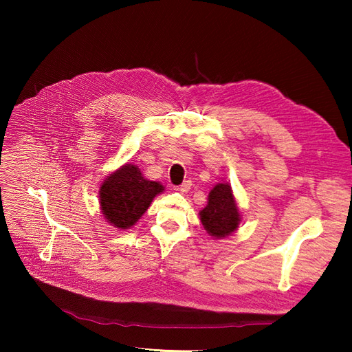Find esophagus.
I'll return each instance as SVG.
<instances>
[{
    "label": "esophagus",
    "instance_id": "esophagus-1",
    "mask_svg": "<svg viewBox=\"0 0 352 352\" xmlns=\"http://www.w3.org/2000/svg\"><path fill=\"white\" fill-rule=\"evenodd\" d=\"M191 187H192V182H191L190 179H187V181H184L177 190H178L181 194H187V192H190Z\"/></svg>",
    "mask_w": 352,
    "mask_h": 352
}]
</instances>
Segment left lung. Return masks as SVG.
Returning <instances> with one entry per match:
<instances>
[{
    "instance_id": "obj_1",
    "label": "left lung",
    "mask_w": 352,
    "mask_h": 352,
    "mask_svg": "<svg viewBox=\"0 0 352 352\" xmlns=\"http://www.w3.org/2000/svg\"><path fill=\"white\" fill-rule=\"evenodd\" d=\"M204 230L215 239H223L235 232L241 223V214L234 197L231 184L219 182L208 194V204L199 211Z\"/></svg>"
}]
</instances>
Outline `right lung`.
Returning a JSON list of instances; mask_svg holds the SVG:
<instances>
[{
	"mask_svg": "<svg viewBox=\"0 0 352 352\" xmlns=\"http://www.w3.org/2000/svg\"><path fill=\"white\" fill-rule=\"evenodd\" d=\"M165 188L142 175L134 164H124L101 182L98 197L105 223L117 230L134 227Z\"/></svg>",
	"mask_w": 352,
	"mask_h": 352,
	"instance_id": "right-lung-1",
	"label": "right lung"
}]
</instances>
